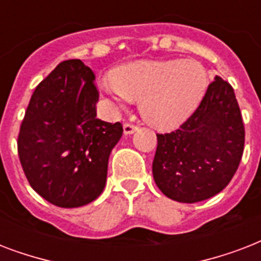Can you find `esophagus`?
<instances>
[{
    "instance_id": "1",
    "label": "esophagus",
    "mask_w": 261,
    "mask_h": 261,
    "mask_svg": "<svg viewBox=\"0 0 261 261\" xmlns=\"http://www.w3.org/2000/svg\"><path fill=\"white\" fill-rule=\"evenodd\" d=\"M137 128H138V127L134 126V124H131V123H124V124H123V130H124V134L126 135L133 134L134 131H137Z\"/></svg>"
}]
</instances>
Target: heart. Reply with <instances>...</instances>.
Masks as SVG:
<instances>
[{
  "instance_id": "b5f03b06",
  "label": "heart",
  "mask_w": 261,
  "mask_h": 261,
  "mask_svg": "<svg viewBox=\"0 0 261 261\" xmlns=\"http://www.w3.org/2000/svg\"><path fill=\"white\" fill-rule=\"evenodd\" d=\"M98 87L116 110L138 98L139 112L149 124L171 130L198 107L208 87V73L194 59L137 61L116 67Z\"/></svg>"
}]
</instances>
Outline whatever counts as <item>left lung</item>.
<instances>
[{"label":"left lung","mask_w":261,"mask_h":261,"mask_svg":"<svg viewBox=\"0 0 261 261\" xmlns=\"http://www.w3.org/2000/svg\"><path fill=\"white\" fill-rule=\"evenodd\" d=\"M245 142L234 90L215 75L180 128L157 134L153 177L172 200L196 203L219 194L240 165Z\"/></svg>","instance_id":"1"}]
</instances>
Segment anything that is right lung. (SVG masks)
Instances as JSON below:
<instances>
[{
	"instance_id": "right-lung-1",
	"label": "right lung",
	"mask_w": 261,
	"mask_h": 261,
	"mask_svg": "<svg viewBox=\"0 0 261 261\" xmlns=\"http://www.w3.org/2000/svg\"><path fill=\"white\" fill-rule=\"evenodd\" d=\"M94 74L63 61L39 84L20 127L17 149L31 187L58 207L85 206L101 195L108 160L123 134L96 116Z\"/></svg>"
}]
</instances>
